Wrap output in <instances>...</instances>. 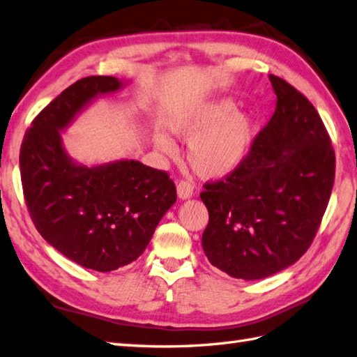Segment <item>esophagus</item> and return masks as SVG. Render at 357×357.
Segmentation results:
<instances>
[{
  "label": "esophagus",
  "mask_w": 357,
  "mask_h": 357,
  "mask_svg": "<svg viewBox=\"0 0 357 357\" xmlns=\"http://www.w3.org/2000/svg\"><path fill=\"white\" fill-rule=\"evenodd\" d=\"M177 195L180 200H189L194 195V188L189 181L181 180L177 183Z\"/></svg>",
  "instance_id": "34e87169"
}]
</instances>
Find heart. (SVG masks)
Here are the masks:
<instances>
[{
	"label": "heart",
	"mask_w": 357,
	"mask_h": 357,
	"mask_svg": "<svg viewBox=\"0 0 357 357\" xmlns=\"http://www.w3.org/2000/svg\"><path fill=\"white\" fill-rule=\"evenodd\" d=\"M168 128L177 139L189 142L186 157L197 176L220 180L231 176L248 158L255 136V119L236 109L231 98H221L171 119ZM153 145L163 155L177 153L174 142L163 132L154 134Z\"/></svg>",
	"instance_id": "1"
}]
</instances>
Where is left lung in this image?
<instances>
[{
  "mask_svg": "<svg viewBox=\"0 0 357 357\" xmlns=\"http://www.w3.org/2000/svg\"><path fill=\"white\" fill-rule=\"evenodd\" d=\"M276 108L238 169L200 194L209 212L202 236L209 263L255 281L295 264L314 238L335 181V151L314 107L268 76Z\"/></svg>",
  "mask_w": 357,
  "mask_h": 357,
  "instance_id": "obj_1",
  "label": "left lung"
}]
</instances>
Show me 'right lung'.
<instances>
[{
	"label": "right lung",
	"mask_w": 357,
	"mask_h": 357,
	"mask_svg": "<svg viewBox=\"0 0 357 357\" xmlns=\"http://www.w3.org/2000/svg\"><path fill=\"white\" fill-rule=\"evenodd\" d=\"M128 81L90 76L53 99L24 136L20 168L30 217L59 253L96 272L136 261L177 200L168 174L139 160L85 165L64 146L62 132L98 98Z\"/></svg>",
	"instance_id": "right-lung-1"
}]
</instances>
